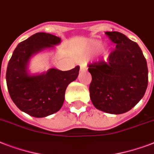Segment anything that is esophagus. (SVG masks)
<instances>
[{"instance_id":"obj_1","label":"esophagus","mask_w":154,"mask_h":154,"mask_svg":"<svg viewBox=\"0 0 154 154\" xmlns=\"http://www.w3.org/2000/svg\"><path fill=\"white\" fill-rule=\"evenodd\" d=\"M87 69H88V67H87V65L85 63H82V64H81V65H80V70H81V71L86 70Z\"/></svg>"}]
</instances>
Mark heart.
<instances>
[{"instance_id": "obj_1", "label": "heart", "mask_w": 154, "mask_h": 154, "mask_svg": "<svg viewBox=\"0 0 154 154\" xmlns=\"http://www.w3.org/2000/svg\"><path fill=\"white\" fill-rule=\"evenodd\" d=\"M103 46V42L99 40H94L92 41L89 45V50L91 52H96L99 49H101ZM103 57L107 59L109 57V51L107 49H104L102 51Z\"/></svg>"}]
</instances>
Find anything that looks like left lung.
<instances>
[{"label":"left lung","mask_w":154,"mask_h":154,"mask_svg":"<svg viewBox=\"0 0 154 154\" xmlns=\"http://www.w3.org/2000/svg\"><path fill=\"white\" fill-rule=\"evenodd\" d=\"M116 44L108 62L89 65L90 99L95 108L111 114L128 112L141 101L148 85L147 62L140 47L119 32H105Z\"/></svg>","instance_id":"8db88e82"}]
</instances>
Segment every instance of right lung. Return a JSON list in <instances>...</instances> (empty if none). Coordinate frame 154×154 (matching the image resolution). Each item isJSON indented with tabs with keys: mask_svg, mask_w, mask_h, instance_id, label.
Instances as JSON below:
<instances>
[{
	"mask_svg": "<svg viewBox=\"0 0 154 154\" xmlns=\"http://www.w3.org/2000/svg\"><path fill=\"white\" fill-rule=\"evenodd\" d=\"M60 37L37 32L18 44L8 61L6 82L8 93L19 109L34 117H45L60 109L66 88L79 74V66L69 71L49 69L42 73H30L32 57L55 48Z\"/></svg>",
	"mask_w": 154,
	"mask_h": 154,
	"instance_id": "right-lung-1",
	"label": "right lung"
}]
</instances>
